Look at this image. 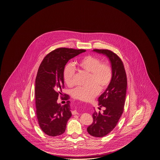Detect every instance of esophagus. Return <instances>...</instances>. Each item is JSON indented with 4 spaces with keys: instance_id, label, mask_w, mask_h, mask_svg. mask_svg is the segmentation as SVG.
Listing matches in <instances>:
<instances>
[{
    "instance_id": "obj_1",
    "label": "esophagus",
    "mask_w": 160,
    "mask_h": 160,
    "mask_svg": "<svg viewBox=\"0 0 160 160\" xmlns=\"http://www.w3.org/2000/svg\"><path fill=\"white\" fill-rule=\"evenodd\" d=\"M72 114L75 115V114H78V113L77 110H73V111H72Z\"/></svg>"
}]
</instances>
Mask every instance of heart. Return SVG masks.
I'll use <instances>...</instances> for the list:
<instances>
[{
	"label": "heart",
	"mask_w": 160,
	"mask_h": 160,
	"mask_svg": "<svg viewBox=\"0 0 160 160\" xmlns=\"http://www.w3.org/2000/svg\"><path fill=\"white\" fill-rule=\"evenodd\" d=\"M79 70L89 73L87 87H78L71 92L74 98L82 101H91L99 93V90H104L109 86L112 78V70L107 63H101V61L95 56L86 55L77 62ZM75 71L71 64H67L64 68V82L68 86L74 85Z\"/></svg>",
	"instance_id": "obj_1"
}]
</instances>
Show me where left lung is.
<instances>
[{"label": "left lung", "mask_w": 160, "mask_h": 160, "mask_svg": "<svg viewBox=\"0 0 160 160\" xmlns=\"http://www.w3.org/2000/svg\"><path fill=\"white\" fill-rule=\"evenodd\" d=\"M93 52L109 58L112 70V78L109 86L98 98L103 113L92 114L93 123L87 128L88 132L93 137H104L115 128L123 112L127 89V77L123 64L118 55L108 50L95 49ZM100 108L99 109H100Z\"/></svg>", "instance_id": "obj_1"}]
</instances>
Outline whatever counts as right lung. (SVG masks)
<instances>
[{"label": "right lung", "instance_id": "right-lung-1", "mask_svg": "<svg viewBox=\"0 0 160 160\" xmlns=\"http://www.w3.org/2000/svg\"><path fill=\"white\" fill-rule=\"evenodd\" d=\"M85 50L59 48L46 55L37 74L35 87L36 114L39 126L47 135L55 137L63 134L71 117L70 102L57 103L64 88L63 71L69 59Z\"/></svg>", "mask_w": 160, "mask_h": 160}]
</instances>
